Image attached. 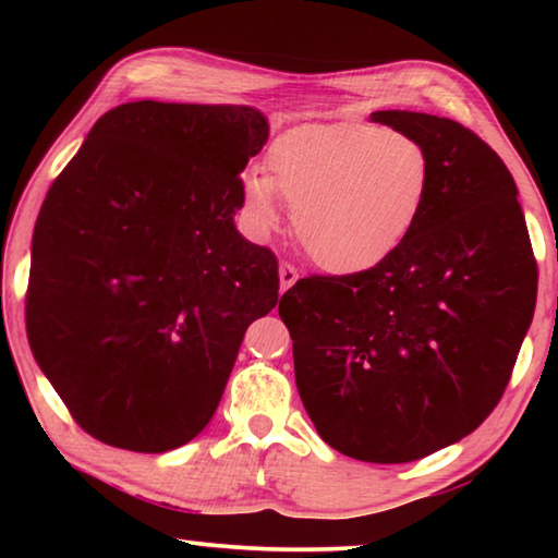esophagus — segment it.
<instances>
[{
    "instance_id": "34e87169",
    "label": "esophagus",
    "mask_w": 558,
    "mask_h": 558,
    "mask_svg": "<svg viewBox=\"0 0 558 558\" xmlns=\"http://www.w3.org/2000/svg\"><path fill=\"white\" fill-rule=\"evenodd\" d=\"M295 280H298V270H295V266H290L288 260H286V263H280V290H282V292L290 290L292 286H295Z\"/></svg>"
}]
</instances>
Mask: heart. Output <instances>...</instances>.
<instances>
[{"mask_svg":"<svg viewBox=\"0 0 558 558\" xmlns=\"http://www.w3.org/2000/svg\"><path fill=\"white\" fill-rule=\"evenodd\" d=\"M268 174L243 179L256 229L280 221V199L319 268L356 276L389 260L426 211L433 162L426 145L401 130L364 122L292 128L270 145Z\"/></svg>","mask_w":558,"mask_h":558,"instance_id":"heart-1","label":"heart"}]
</instances>
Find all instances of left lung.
Returning <instances> with one entry per match:
<instances>
[{
  "label": "left lung",
  "mask_w": 558,
  "mask_h": 558,
  "mask_svg": "<svg viewBox=\"0 0 558 558\" xmlns=\"http://www.w3.org/2000/svg\"><path fill=\"white\" fill-rule=\"evenodd\" d=\"M372 120L426 145V211L381 266L302 278L278 313L323 440L393 465L458 442L495 411L532 325L539 270L514 179L485 140L426 112Z\"/></svg>",
  "instance_id": "1"
}]
</instances>
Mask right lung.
<instances>
[{"mask_svg": "<svg viewBox=\"0 0 558 558\" xmlns=\"http://www.w3.org/2000/svg\"><path fill=\"white\" fill-rule=\"evenodd\" d=\"M268 140L248 106L137 100L108 110L34 226L26 335L78 426L135 452L199 436L278 258L233 214Z\"/></svg>", "mask_w": 558, "mask_h": 558, "instance_id": "obj_1", "label": "right lung"}]
</instances>
